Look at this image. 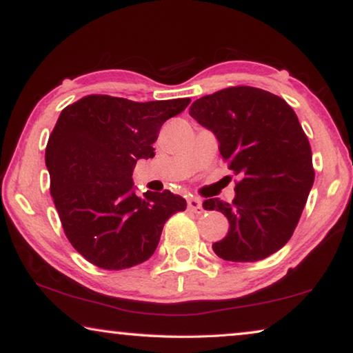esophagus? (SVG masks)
Segmentation results:
<instances>
[{
    "mask_svg": "<svg viewBox=\"0 0 353 353\" xmlns=\"http://www.w3.org/2000/svg\"><path fill=\"white\" fill-rule=\"evenodd\" d=\"M187 204H188V208L191 212H194V213L204 212V208H202V201L198 199V198H190Z\"/></svg>",
    "mask_w": 353,
    "mask_h": 353,
    "instance_id": "esophagus-1",
    "label": "esophagus"
}]
</instances>
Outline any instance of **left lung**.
<instances>
[{
    "mask_svg": "<svg viewBox=\"0 0 353 353\" xmlns=\"http://www.w3.org/2000/svg\"><path fill=\"white\" fill-rule=\"evenodd\" d=\"M190 115L210 129L230 171L240 176L235 199L204 201L229 219L213 250L227 261H259L282 249L313 187L312 148L294 110L261 88L236 85L196 99Z\"/></svg>",
    "mask_w": 353,
    "mask_h": 353,
    "instance_id": "1",
    "label": "left lung"
}]
</instances>
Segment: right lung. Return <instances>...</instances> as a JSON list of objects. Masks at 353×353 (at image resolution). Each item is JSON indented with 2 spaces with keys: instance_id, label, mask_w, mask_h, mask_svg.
Here are the masks:
<instances>
[{
  "instance_id": "obj_1",
  "label": "right lung",
  "mask_w": 353,
  "mask_h": 353,
  "mask_svg": "<svg viewBox=\"0 0 353 353\" xmlns=\"http://www.w3.org/2000/svg\"><path fill=\"white\" fill-rule=\"evenodd\" d=\"M190 98L135 103L88 94L62 110L45 152L65 235L83 259L119 271L146 261L166 221L187 201L165 190L134 193L137 160L152 159L162 124Z\"/></svg>"
}]
</instances>
